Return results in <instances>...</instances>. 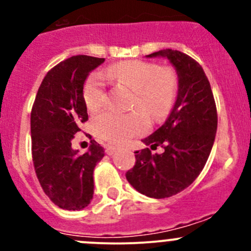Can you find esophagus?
I'll use <instances>...</instances> for the list:
<instances>
[{
    "label": "esophagus",
    "instance_id": "esophagus-1",
    "mask_svg": "<svg viewBox=\"0 0 251 251\" xmlns=\"http://www.w3.org/2000/svg\"><path fill=\"white\" fill-rule=\"evenodd\" d=\"M118 151V147H114V146H105V153L108 154V155H113L115 151Z\"/></svg>",
    "mask_w": 251,
    "mask_h": 251
}]
</instances>
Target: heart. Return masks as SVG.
Instances as JSON below:
<instances>
[{
	"label": "heart",
	"instance_id": "1",
	"mask_svg": "<svg viewBox=\"0 0 251 251\" xmlns=\"http://www.w3.org/2000/svg\"><path fill=\"white\" fill-rule=\"evenodd\" d=\"M108 76L127 83L135 90L133 104L151 116H161L169 110L176 95V76L173 70L143 60H123L110 65ZM83 102L90 111L100 109L107 100L105 83L102 75L93 73L83 85ZM147 116L141 111L123 114L107 110L92 120L93 132L100 140L121 143L132 136L142 135L148 128Z\"/></svg>",
	"mask_w": 251,
	"mask_h": 251
}]
</instances>
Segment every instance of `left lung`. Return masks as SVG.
Wrapping results in <instances>:
<instances>
[{
  "instance_id": "8db88e82",
  "label": "left lung",
  "mask_w": 251,
  "mask_h": 251,
  "mask_svg": "<svg viewBox=\"0 0 251 251\" xmlns=\"http://www.w3.org/2000/svg\"><path fill=\"white\" fill-rule=\"evenodd\" d=\"M154 57L166 58L174 65L177 96L164 125L142 142L153 151L158 146L165 151H135L136 164L126 178L140 193L161 199L186 189L201 173L214 146L217 113L210 82L198 62L170 48L147 55Z\"/></svg>"
}]
</instances>
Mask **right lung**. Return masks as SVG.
Here are the masks:
<instances>
[{
	"label": "right lung",
	"mask_w": 251,
	"mask_h": 251,
	"mask_svg": "<svg viewBox=\"0 0 251 251\" xmlns=\"http://www.w3.org/2000/svg\"><path fill=\"white\" fill-rule=\"evenodd\" d=\"M104 58L73 55L47 73L31 110V151L46 196L65 210H82L93 198V170L104 156L95 140L86 153L72 148L81 124L88 120L83 85Z\"/></svg>",
	"instance_id": "right-lung-1"
}]
</instances>
